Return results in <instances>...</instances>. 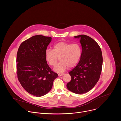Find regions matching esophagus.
<instances>
[{"instance_id": "34e87169", "label": "esophagus", "mask_w": 121, "mask_h": 121, "mask_svg": "<svg viewBox=\"0 0 121 121\" xmlns=\"http://www.w3.org/2000/svg\"><path fill=\"white\" fill-rule=\"evenodd\" d=\"M64 75V74H58V76L59 77H61L62 76H63Z\"/></svg>"}]
</instances>
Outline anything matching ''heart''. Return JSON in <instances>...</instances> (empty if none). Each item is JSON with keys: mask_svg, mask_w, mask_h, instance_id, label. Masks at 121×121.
Returning <instances> with one entry per match:
<instances>
[{"mask_svg": "<svg viewBox=\"0 0 121 121\" xmlns=\"http://www.w3.org/2000/svg\"><path fill=\"white\" fill-rule=\"evenodd\" d=\"M82 54L80 46L77 43L71 44L65 42H60L53 46L52 50L47 49L44 56L46 61L52 67H54L60 58V62L54 68L57 73L65 71L69 67H75L78 63Z\"/></svg>", "mask_w": 121, "mask_h": 121, "instance_id": "obj_1", "label": "heart"}]
</instances>
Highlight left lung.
Instances as JSON below:
<instances>
[{
  "label": "left lung",
  "mask_w": 121,
  "mask_h": 121,
  "mask_svg": "<svg viewBox=\"0 0 121 121\" xmlns=\"http://www.w3.org/2000/svg\"><path fill=\"white\" fill-rule=\"evenodd\" d=\"M74 38L80 39L82 51L79 63L69 72L71 80L67 87L70 91L81 94L90 91L99 80L103 58L100 47L92 38L84 35Z\"/></svg>",
  "instance_id": "8db88e82"
}]
</instances>
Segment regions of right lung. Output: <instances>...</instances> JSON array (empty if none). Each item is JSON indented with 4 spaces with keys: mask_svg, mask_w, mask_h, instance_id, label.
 <instances>
[{
    "mask_svg": "<svg viewBox=\"0 0 121 121\" xmlns=\"http://www.w3.org/2000/svg\"><path fill=\"white\" fill-rule=\"evenodd\" d=\"M52 38L36 35L23 42L16 59L17 75L23 88L30 94L43 96L51 90L58 74L52 70L44 53Z\"/></svg>",
    "mask_w": 121,
    "mask_h": 121,
    "instance_id": "1",
    "label": "right lung"
}]
</instances>
